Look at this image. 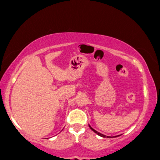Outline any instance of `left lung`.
I'll return each instance as SVG.
<instances>
[{"instance_id":"obj_1","label":"left lung","mask_w":160,"mask_h":160,"mask_svg":"<svg viewBox=\"0 0 160 160\" xmlns=\"http://www.w3.org/2000/svg\"><path fill=\"white\" fill-rule=\"evenodd\" d=\"M89 127H90V128H91V129H92V130H93V131L94 132V133H97V134H98V135L101 136V137H106V136H105V135L102 134V133H99V132L96 131V130H94V129H93V128H92V127H91V126H90V125H89Z\"/></svg>"}]
</instances>
